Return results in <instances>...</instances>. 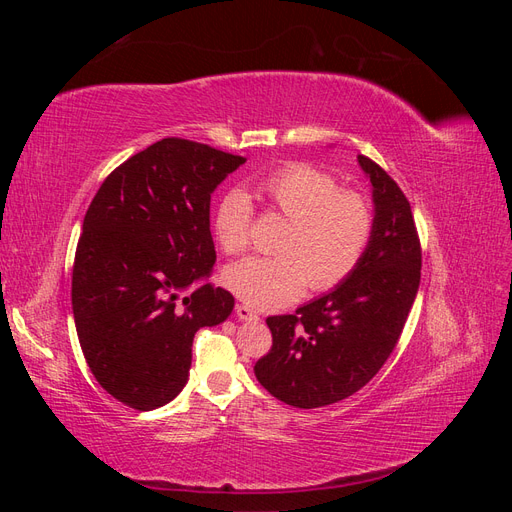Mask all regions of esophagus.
Wrapping results in <instances>:
<instances>
[{"instance_id":"esophagus-1","label":"esophagus","mask_w":512,"mask_h":512,"mask_svg":"<svg viewBox=\"0 0 512 512\" xmlns=\"http://www.w3.org/2000/svg\"><path fill=\"white\" fill-rule=\"evenodd\" d=\"M235 312H237V318H239V320H245V322H247V320H258V318H260L252 307L241 305V303L235 307Z\"/></svg>"}]
</instances>
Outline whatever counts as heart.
Masks as SVG:
<instances>
[{
	"label": "heart",
	"mask_w": 512,
	"mask_h": 512,
	"mask_svg": "<svg viewBox=\"0 0 512 512\" xmlns=\"http://www.w3.org/2000/svg\"><path fill=\"white\" fill-rule=\"evenodd\" d=\"M258 196L280 211L288 224L277 256H247L224 271L226 286L256 307H277L299 299L312 282L314 290L344 284L359 269L371 237L374 209L352 190H339L333 175L294 162L258 181ZM252 200L243 190L226 192L213 213L215 239L228 254L247 245Z\"/></svg>",
	"instance_id": "1"
}]
</instances>
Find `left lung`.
I'll return each instance as SVG.
<instances>
[{"label":"left lung","instance_id":"left-lung-1","mask_svg":"<svg viewBox=\"0 0 512 512\" xmlns=\"http://www.w3.org/2000/svg\"><path fill=\"white\" fill-rule=\"evenodd\" d=\"M371 183L374 237L348 280L297 314L271 316V350L258 359V382L294 408L337 404L374 378L395 350L421 284V241L399 185L359 156Z\"/></svg>","mask_w":512,"mask_h":512}]
</instances>
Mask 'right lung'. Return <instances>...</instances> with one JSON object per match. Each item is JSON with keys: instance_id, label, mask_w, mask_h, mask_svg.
Wrapping results in <instances>:
<instances>
[{"instance_id": "1", "label": "right lung", "mask_w": 512, "mask_h": 512, "mask_svg": "<svg viewBox=\"0 0 512 512\" xmlns=\"http://www.w3.org/2000/svg\"><path fill=\"white\" fill-rule=\"evenodd\" d=\"M245 158L185 138L138 151L104 179L83 220L72 312L102 389L156 410L188 382L198 329L224 322L235 297L207 280L215 247L209 205ZM201 286L190 295L184 290Z\"/></svg>"}]
</instances>
